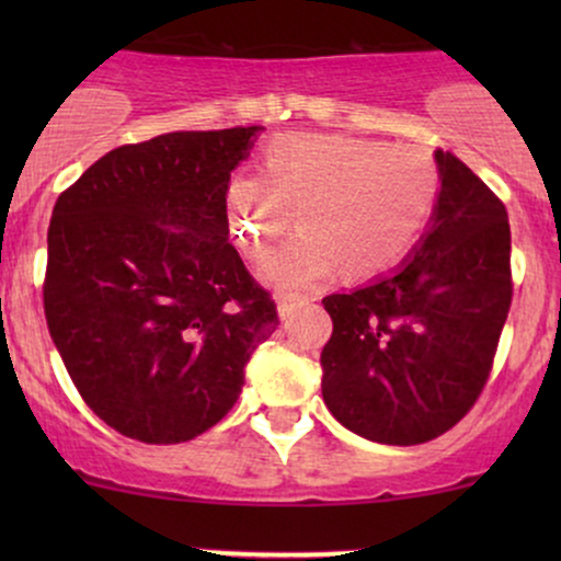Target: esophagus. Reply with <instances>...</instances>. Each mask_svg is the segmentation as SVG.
I'll return each mask as SVG.
<instances>
[{
    "label": "esophagus",
    "instance_id": "1",
    "mask_svg": "<svg viewBox=\"0 0 561 561\" xmlns=\"http://www.w3.org/2000/svg\"><path fill=\"white\" fill-rule=\"evenodd\" d=\"M302 302V298L300 295H293V293H282L279 298H276V306H279V317L282 319H287L289 313L295 311V308H298Z\"/></svg>",
    "mask_w": 561,
    "mask_h": 561
}]
</instances>
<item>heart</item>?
<instances>
[{
  "mask_svg": "<svg viewBox=\"0 0 561 561\" xmlns=\"http://www.w3.org/2000/svg\"><path fill=\"white\" fill-rule=\"evenodd\" d=\"M440 169L420 145L351 134H279L261 171L231 173L224 190L229 231L244 259L261 263L293 229L300 234L263 266L276 289L302 293L343 266L353 279L390 272L433 221Z\"/></svg>",
  "mask_w": 561,
  "mask_h": 561,
  "instance_id": "1",
  "label": "heart"
}]
</instances>
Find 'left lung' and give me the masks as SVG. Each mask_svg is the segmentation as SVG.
<instances>
[{
	"label": "left lung",
	"instance_id": "left-lung-1",
	"mask_svg": "<svg viewBox=\"0 0 561 561\" xmlns=\"http://www.w3.org/2000/svg\"><path fill=\"white\" fill-rule=\"evenodd\" d=\"M433 227L398 272L327 295L332 337L321 396L334 420L388 446H416L469 414L491 377L512 306L504 203L450 152H435Z\"/></svg>",
	"mask_w": 561,
	"mask_h": 561
}]
</instances>
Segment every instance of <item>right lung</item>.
Here are the masks:
<instances>
[{
  "mask_svg": "<svg viewBox=\"0 0 561 561\" xmlns=\"http://www.w3.org/2000/svg\"><path fill=\"white\" fill-rule=\"evenodd\" d=\"M261 126L121 145L60 192L44 317L83 403L121 435L184 443L240 398L279 324L229 242L224 190Z\"/></svg>",
  "mask_w": 561,
  "mask_h": 561,
  "instance_id": "obj_1",
  "label": "right lung"
}]
</instances>
